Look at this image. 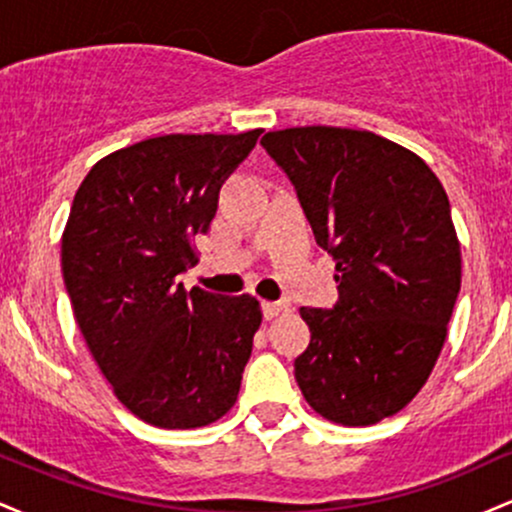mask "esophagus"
I'll list each match as a JSON object with an SVG mask.
<instances>
[{
  "label": "esophagus",
  "mask_w": 512,
  "mask_h": 512,
  "mask_svg": "<svg viewBox=\"0 0 512 512\" xmlns=\"http://www.w3.org/2000/svg\"><path fill=\"white\" fill-rule=\"evenodd\" d=\"M286 310H289V303H281V301H276V303L264 301V303H262V315H264V320H272V317L284 315Z\"/></svg>",
  "instance_id": "1"
}]
</instances>
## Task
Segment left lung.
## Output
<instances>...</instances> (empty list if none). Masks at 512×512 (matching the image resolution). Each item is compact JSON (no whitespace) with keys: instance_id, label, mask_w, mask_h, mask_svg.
I'll return each mask as SVG.
<instances>
[{"instance_id":"obj_1","label":"left lung","mask_w":512,"mask_h":512,"mask_svg":"<svg viewBox=\"0 0 512 512\" xmlns=\"http://www.w3.org/2000/svg\"><path fill=\"white\" fill-rule=\"evenodd\" d=\"M262 146L337 262V305L301 308L298 387L327 421L378 424L416 397L448 337L462 281L448 195L424 158L368 129L291 127Z\"/></svg>"}]
</instances>
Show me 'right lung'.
<instances>
[{"label": "right lung", "instance_id": "obj_1", "mask_svg": "<svg viewBox=\"0 0 512 512\" xmlns=\"http://www.w3.org/2000/svg\"><path fill=\"white\" fill-rule=\"evenodd\" d=\"M262 129L166 134L101 158L74 195L62 276L76 325L134 416L158 428L214 424L236 404L262 310L255 298L185 291L223 180Z\"/></svg>", "mask_w": 512, "mask_h": 512}]
</instances>
